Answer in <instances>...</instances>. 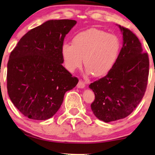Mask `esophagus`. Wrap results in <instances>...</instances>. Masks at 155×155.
I'll return each mask as SVG.
<instances>
[{
  "label": "esophagus",
  "mask_w": 155,
  "mask_h": 155,
  "mask_svg": "<svg viewBox=\"0 0 155 155\" xmlns=\"http://www.w3.org/2000/svg\"><path fill=\"white\" fill-rule=\"evenodd\" d=\"M77 87L78 88H84V87H85V83H84V82L82 81V80H80L79 82H78V83L77 84Z\"/></svg>",
  "instance_id": "1"
}]
</instances>
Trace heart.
Here are the masks:
<instances>
[{"label": "heart", "instance_id": "heart-1", "mask_svg": "<svg viewBox=\"0 0 155 155\" xmlns=\"http://www.w3.org/2000/svg\"><path fill=\"white\" fill-rule=\"evenodd\" d=\"M120 42L116 35L97 28H90L76 35L73 45L63 44L61 47L64 65L74 72L87 67V73L97 77L107 75L115 65L119 56Z\"/></svg>", "mask_w": 155, "mask_h": 155}]
</instances>
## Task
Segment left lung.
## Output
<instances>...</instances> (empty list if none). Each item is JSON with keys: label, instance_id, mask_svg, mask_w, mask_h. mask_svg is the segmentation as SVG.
I'll return each mask as SVG.
<instances>
[{"label": "left lung", "instance_id": "8db88e82", "mask_svg": "<svg viewBox=\"0 0 155 155\" xmlns=\"http://www.w3.org/2000/svg\"><path fill=\"white\" fill-rule=\"evenodd\" d=\"M123 46L115 65L104 77L89 85L94 93L93 114L106 123L122 119L132 113L145 94L149 75V58L130 29L118 25Z\"/></svg>", "mask_w": 155, "mask_h": 155}]
</instances>
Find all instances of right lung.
I'll list each match as a JSON object with an SVG mask.
<instances>
[{
	"instance_id": "add662e5",
	"label": "right lung",
	"mask_w": 155,
	"mask_h": 155,
	"mask_svg": "<svg viewBox=\"0 0 155 155\" xmlns=\"http://www.w3.org/2000/svg\"><path fill=\"white\" fill-rule=\"evenodd\" d=\"M75 20H51L31 29L10 53L7 89L10 100L26 117L51 118L60 109L65 93L78 79L62 65L61 47Z\"/></svg>"
}]
</instances>
